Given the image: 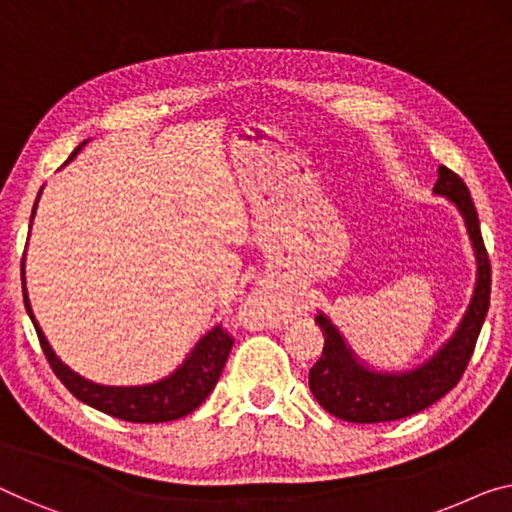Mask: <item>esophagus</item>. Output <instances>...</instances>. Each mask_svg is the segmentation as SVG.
<instances>
[{
    "mask_svg": "<svg viewBox=\"0 0 512 512\" xmlns=\"http://www.w3.org/2000/svg\"><path fill=\"white\" fill-rule=\"evenodd\" d=\"M248 317L255 319L259 326H276L282 317H285V305H282L280 296H276L269 289H255L246 301Z\"/></svg>",
    "mask_w": 512,
    "mask_h": 512,
    "instance_id": "1",
    "label": "esophagus"
}]
</instances>
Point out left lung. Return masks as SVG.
Masks as SVG:
<instances>
[{
    "label": "left lung",
    "instance_id": "1",
    "mask_svg": "<svg viewBox=\"0 0 512 512\" xmlns=\"http://www.w3.org/2000/svg\"><path fill=\"white\" fill-rule=\"evenodd\" d=\"M434 193L446 195L462 211L469 236L474 241L478 259V282L471 305L464 315L460 329L451 340L421 368L384 375L363 368L342 340L329 317L317 315V324L324 331V352L310 368V391L317 402L335 418L349 423H386L418 414L457 386L476 349V340L483 329L492 292V266L480 234L478 213L464 183L446 165L439 167V179Z\"/></svg>",
    "mask_w": 512,
    "mask_h": 512
}]
</instances>
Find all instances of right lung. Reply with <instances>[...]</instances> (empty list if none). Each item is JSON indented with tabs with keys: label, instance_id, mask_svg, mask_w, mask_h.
I'll return each mask as SVG.
<instances>
[{
	"label": "right lung",
	"instance_id": "1",
	"mask_svg": "<svg viewBox=\"0 0 512 512\" xmlns=\"http://www.w3.org/2000/svg\"><path fill=\"white\" fill-rule=\"evenodd\" d=\"M85 144V142H82ZM80 144V147H82ZM80 147L73 151L71 158L78 154ZM38 202V200H36ZM36 211V207H34ZM34 218V213H32ZM22 296H25V308L32 317V324L41 342V349L48 358L52 372L57 379L71 391L80 402L89 404L103 414L121 418L128 423H167L177 421V418L188 416L200 404L209 398L213 386L218 384L220 372L225 368L227 356L234 345V338L227 333L223 326L209 331L204 338L197 342V347L183 361L181 368L167 379H160L149 386H101L94 381H87L64 365L52 352V347L45 340L41 326L36 324L32 315V305L27 299L25 289V257H22Z\"/></svg>",
	"mask_w": 512,
	"mask_h": 512
}]
</instances>
